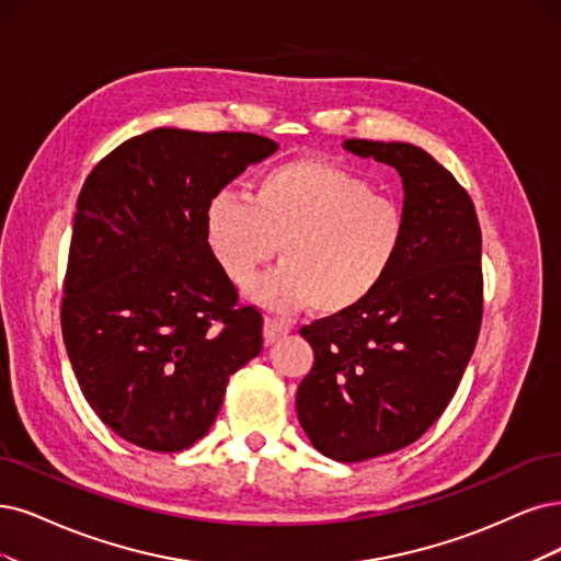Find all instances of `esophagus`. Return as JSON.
Masks as SVG:
<instances>
[{"label":"esophagus","instance_id":"34e87169","mask_svg":"<svg viewBox=\"0 0 561 561\" xmlns=\"http://www.w3.org/2000/svg\"><path fill=\"white\" fill-rule=\"evenodd\" d=\"M288 333H291V325H288V323H284L279 319H273V317L265 319V323H263V340H265V344H275L282 337H286Z\"/></svg>","mask_w":561,"mask_h":561}]
</instances>
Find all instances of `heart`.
Segmentation results:
<instances>
[{"label": "heart", "mask_w": 561, "mask_h": 561, "mask_svg": "<svg viewBox=\"0 0 561 561\" xmlns=\"http://www.w3.org/2000/svg\"><path fill=\"white\" fill-rule=\"evenodd\" d=\"M402 207L365 178L321 161H288L259 173L247 201L219 192L205 207V242L238 286L275 256L249 294L265 307L337 317L365 302L398 263Z\"/></svg>", "instance_id": "obj_1"}]
</instances>
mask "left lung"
Returning a JSON list of instances; mask_svg holds the SVG:
<instances>
[{
  "mask_svg": "<svg viewBox=\"0 0 561 561\" xmlns=\"http://www.w3.org/2000/svg\"><path fill=\"white\" fill-rule=\"evenodd\" d=\"M342 145L400 173L407 233L375 294L300 330L314 365L296 409L325 458L363 462L423 437L458 390L483 317L481 226L458 180L419 145Z\"/></svg>",
  "mask_w": 561,
  "mask_h": 561,
  "instance_id": "1",
  "label": "left lung"
}]
</instances>
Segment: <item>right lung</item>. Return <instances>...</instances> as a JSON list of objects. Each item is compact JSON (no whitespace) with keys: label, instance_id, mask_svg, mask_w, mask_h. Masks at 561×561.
Returning a JSON list of instances; mask_svg holds the SVG:
<instances>
[{"label":"right lung","instance_id":"1","mask_svg":"<svg viewBox=\"0 0 561 561\" xmlns=\"http://www.w3.org/2000/svg\"><path fill=\"white\" fill-rule=\"evenodd\" d=\"M256 134L159 127L124 140L82 184L61 335L82 396L122 439L190 448L228 377L261 354L263 319L205 242V207L277 152Z\"/></svg>","mask_w":561,"mask_h":561}]
</instances>
